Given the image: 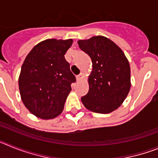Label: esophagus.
Returning a JSON list of instances; mask_svg holds the SVG:
<instances>
[{"label": "esophagus", "instance_id": "1", "mask_svg": "<svg viewBox=\"0 0 158 158\" xmlns=\"http://www.w3.org/2000/svg\"><path fill=\"white\" fill-rule=\"evenodd\" d=\"M84 77H85V74L81 73L80 75H78V76L77 77V81H81Z\"/></svg>", "mask_w": 158, "mask_h": 158}]
</instances>
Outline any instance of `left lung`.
I'll use <instances>...</instances> for the list:
<instances>
[{
  "label": "left lung",
  "instance_id": "left-lung-1",
  "mask_svg": "<svg viewBox=\"0 0 158 158\" xmlns=\"http://www.w3.org/2000/svg\"><path fill=\"white\" fill-rule=\"evenodd\" d=\"M77 43L93 64L88 78L89 92L81 97L82 104L93 112H112L122 105L131 89L128 59L120 47L104 36H93Z\"/></svg>",
  "mask_w": 158,
  "mask_h": 158
}]
</instances>
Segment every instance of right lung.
<instances>
[{
	"mask_svg": "<svg viewBox=\"0 0 158 158\" xmlns=\"http://www.w3.org/2000/svg\"><path fill=\"white\" fill-rule=\"evenodd\" d=\"M73 40L48 39L36 44L25 58L19 76L23 104L42 119H51L62 112L76 78L64 55Z\"/></svg>",
	"mask_w": 158,
	"mask_h": 158,
	"instance_id": "right-lung-1",
	"label": "right lung"
}]
</instances>
